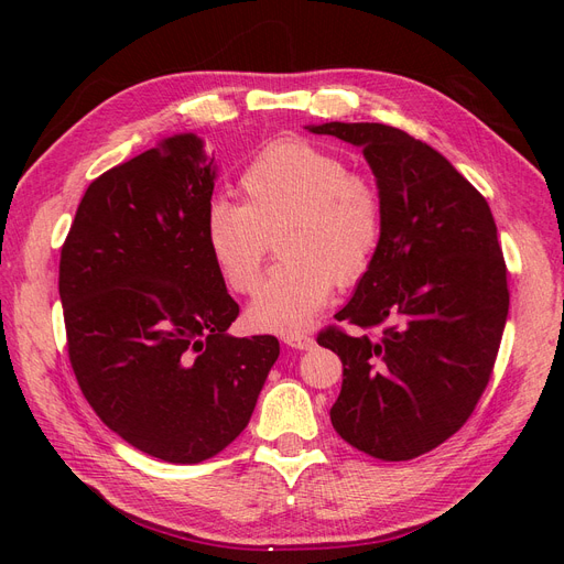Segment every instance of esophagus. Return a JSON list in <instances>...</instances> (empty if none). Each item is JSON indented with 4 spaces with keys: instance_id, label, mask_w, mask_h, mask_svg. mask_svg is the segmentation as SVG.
<instances>
[{
    "instance_id": "34e87169",
    "label": "esophagus",
    "mask_w": 564,
    "mask_h": 564,
    "mask_svg": "<svg viewBox=\"0 0 564 564\" xmlns=\"http://www.w3.org/2000/svg\"><path fill=\"white\" fill-rule=\"evenodd\" d=\"M284 344L294 350H313L315 338L305 336V334H289V336H284Z\"/></svg>"
}]
</instances>
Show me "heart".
<instances>
[{
    "label": "heart",
    "instance_id": "obj_1",
    "mask_svg": "<svg viewBox=\"0 0 564 564\" xmlns=\"http://www.w3.org/2000/svg\"><path fill=\"white\" fill-rule=\"evenodd\" d=\"M245 202L216 197L204 218L207 247L237 294L259 284L270 235L282 261L247 308L253 329L301 334L332 299L334 284H355L377 259L386 207L377 181L305 139L272 141L242 172Z\"/></svg>",
    "mask_w": 564,
    "mask_h": 564
}]
</instances>
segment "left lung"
Returning a JSON list of instances; mask_svg holds the SVG:
<instances>
[{"mask_svg": "<svg viewBox=\"0 0 564 564\" xmlns=\"http://www.w3.org/2000/svg\"><path fill=\"white\" fill-rule=\"evenodd\" d=\"M362 148L383 197L377 259L334 317L377 338L327 329L344 362L332 423L348 445L406 460L452 437L489 383L508 317L506 263L487 199L429 143L395 127H305Z\"/></svg>", "mask_w": 564, "mask_h": 564, "instance_id": "left-lung-1", "label": "left lung"}]
</instances>
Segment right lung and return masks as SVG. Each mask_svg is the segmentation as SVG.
<instances>
[{
	"label": "right lung",
	"mask_w": 564,
	"mask_h": 564,
	"mask_svg": "<svg viewBox=\"0 0 564 564\" xmlns=\"http://www.w3.org/2000/svg\"><path fill=\"white\" fill-rule=\"evenodd\" d=\"M218 166L174 133L98 176L61 251L67 352L94 412L131 447L199 464L240 435L280 355L240 315L204 218Z\"/></svg>",
	"instance_id": "1"
}]
</instances>
